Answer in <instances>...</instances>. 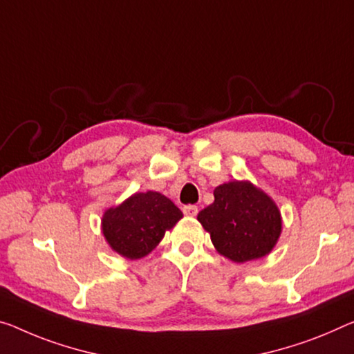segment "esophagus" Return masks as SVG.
Here are the masks:
<instances>
[{
  "mask_svg": "<svg viewBox=\"0 0 354 354\" xmlns=\"http://www.w3.org/2000/svg\"><path fill=\"white\" fill-rule=\"evenodd\" d=\"M183 214L187 216H196L198 215V207H196V205H185Z\"/></svg>",
  "mask_w": 354,
  "mask_h": 354,
  "instance_id": "esophagus-1",
  "label": "esophagus"
}]
</instances>
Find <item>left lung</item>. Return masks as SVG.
I'll list each match as a JSON object with an SVG mask.
<instances>
[{"label":"left lung","mask_w":354,"mask_h":354,"mask_svg":"<svg viewBox=\"0 0 354 354\" xmlns=\"http://www.w3.org/2000/svg\"><path fill=\"white\" fill-rule=\"evenodd\" d=\"M215 201L198 214L216 252L242 264L268 257L281 234L275 201L250 180H231L214 189Z\"/></svg>","instance_id":"8db88e82"}]
</instances>
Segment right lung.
Here are the masks:
<instances>
[{
	"mask_svg": "<svg viewBox=\"0 0 354 354\" xmlns=\"http://www.w3.org/2000/svg\"><path fill=\"white\" fill-rule=\"evenodd\" d=\"M183 214L158 192L134 193L115 207L106 209L101 231L112 252L127 259H140L172 230Z\"/></svg>",
	"mask_w": 354,
	"mask_h": 354,
	"instance_id": "add662e5",
	"label": "right lung"
}]
</instances>
